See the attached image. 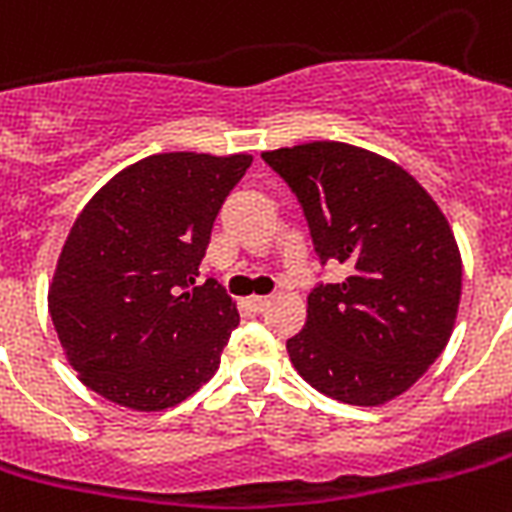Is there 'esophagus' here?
Wrapping results in <instances>:
<instances>
[{
	"label": "esophagus",
	"instance_id": "1",
	"mask_svg": "<svg viewBox=\"0 0 512 512\" xmlns=\"http://www.w3.org/2000/svg\"><path fill=\"white\" fill-rule=\"evenodd\" d=\"M268 303H271V298H265V295H252V298H247V306L252 308V311H265Z\"/></svg>",
	"mask_w": 512,
	"mask_h": 512
}]
</instances>
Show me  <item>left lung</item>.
Returning <instances> with one entry per match:
<instances>
[{
	"label": "left lung",
	"mask_w": 512,
	"mask_h": 512,
	"mask_svg": "<svg viewBox=\"0 0 512 512\" xmlns=\"http://www.w3.org/2000/svg\"><path fill=\"white\" fill-rule=\"evenodd\" d=\"M263 161L298 195L319 260L349 268L308 295L292 365L341 403L395 400L454 330L462 255L446 214L403 166L354 144H295Z\"/></svg>",
	"instance_id": "8db88e82"
}]
</instances>
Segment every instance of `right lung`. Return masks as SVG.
<instances>
[{
  "label": "right lung",
  "instance_id": "add662e5",
  "mask_svg": "<svg viewBox=\"0 0 512 512\" xmlns=\"http://www.w3.org/2000/svg\"><path fill=\"white\" fill-rule=\"evenodd\" d=\"M252 155L161 152L109 179L77 214L48 308L69 365L131 411L187 400L239 327L220 284H198L212 225Z\"/></svg>",
  "mask_w": 512,
  "mask_h": 512
}]
</instances>
